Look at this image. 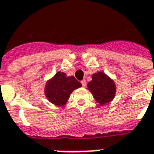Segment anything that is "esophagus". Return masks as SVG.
<instances>
[{
    "label": "esophagus",
    "instance_id": "1",
    "mask_svg": "<svg viewBox=\"0 0 154 154\" xmlns=\"http://www.w3.org/2000/svg\"><path fill=\"white\" fill-rule=\"evenodd\" d=\"M81 82H82V86H83V87H85V85H86V81H85V80H82V81Z\"/></svg>",
    "mask_w": 154,
    "mask_h": 154
}]
</instances>
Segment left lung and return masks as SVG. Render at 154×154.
Returning a JSON list of instances; mask_svg holds the SVG:
<instances>
[{"mask_svg":"<svg viewBox=\"0 0 154 154\" xmlns=\"http://www.w3.org/2000/svg\"><path fill=\"white\" fill-rule=\"evenodd\" d=\"M87 89L90 91L95 101L102 106L113 100L117 86L111 77L99 71L92 75V81L87 84Z\"/></svg>","mask_w":154,"mask_h":154,"instance_id":"left-lung-1","label":"left lung"}]
</instances>
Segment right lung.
Returning <instances> with one entry per match:
<instances>
[{"instance_id": "add662e5", "label": "right lung", "mask_w": 154, "mask_h": 154, "mask_svg": "<svg viewBox=\"0 0 154 154\" xmlns=\"http://www.w3.org/2000/svg\"><path fill=\"white\" fill-rule=\"evenodd\" d=\"M81 82L74 77H68L64 72L58 71L49 79L45 85V94L48 101L52 104L62 107L66 105L73 90L82 87Z\"/></svg>"}]
</instances>
